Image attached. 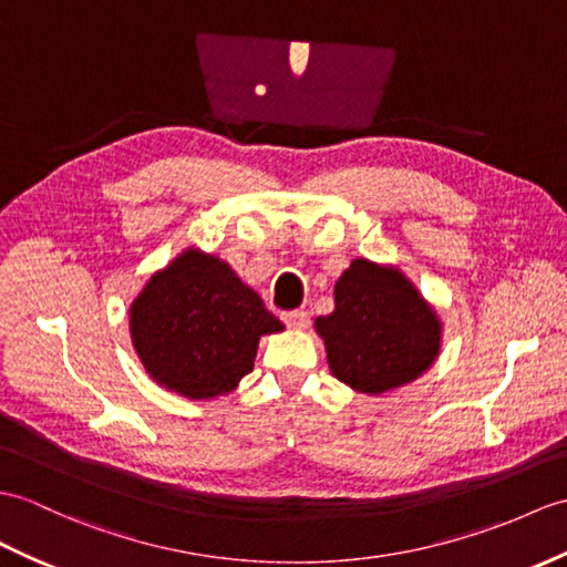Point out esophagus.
<instances>
[{
  "mask_svg": "<svg viewBox=\"0 0 567 567\" xmlns=\"http://www.w3.org/2000/svg\"><path fill=\"white\" fill-rule=\"evenodd\" d=\"M282 321H285L289 328H295V331H301V328L309 326V313H307L305 309L285 311V313H282Z\"/></svg>",
  "mask_w": 567,
  "mask_h": 567,
  "instance_id": "esophagus-1",
  "label": "esophagus"
}]
</instances>
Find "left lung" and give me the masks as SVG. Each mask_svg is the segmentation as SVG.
I'll return each mask as SVG.
<instances>
[{
  "label": "left lung",
  "mask_w": 567,
  "mask_h": 567,
  "mask_svg": "<svg viewBox=\"0 0 567 567\" xmlns=\"http://www.w3.org/2000/svg\"><path fill=\"white\" fill-rule=\"evenodd\" d=\"M336 309L313 321L331 374L367 396L423 377L442 348V321L396 266L354 258L333 289Z\"/></svg>",
  "instance_id": "8db88e82"
}]
</instances>
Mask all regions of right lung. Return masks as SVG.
Masks as SVG:
<instances>
[{
	"label": "right lung",
	"mask_w": 567,
	"mask_h": 567,
	"mask_svg": "<svg viewBox=\"0 0 567 567\" xmlns=\"http://www.w3.org/2000/svg\"><path fill=\"white\" fill-rule=\"evenodd\" d=\"M285 331L227 260L186 248L130 305V338L144 370L183 399L227 396L254 370L262 336Z\"/></svg>",
	"instance_id": "obj_1"
}]
</instances>
